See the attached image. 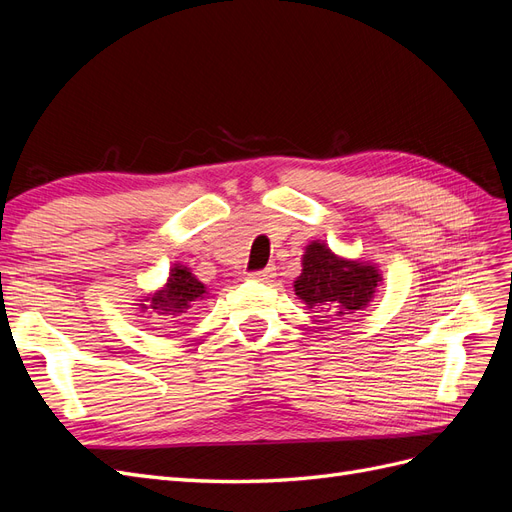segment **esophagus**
<instances>
[{
  "label": "esophagus",
  "mask_w": 512,
  "mask_h": 512,
  "mask_svg": "<svg viewBox=\"0 0 512 512\" xmlns=\"http://www.w3.org/2000/svg\"><path fill=\"white\" fill-rule=\"evenodd\" d=\"M250 277H252V280H256V282H271L273 277H275V269L267 267V269H262V271H254V273H250Z\"/></svg>",
  "instance_id": "1"
}]
</instances>
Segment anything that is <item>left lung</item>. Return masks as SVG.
I'll return each mask as SVG.
<instances>
[{
  "instance_id": "obj_1",
  "label": "left lung",
  "mask_w": 512,
  "mask_h": 512,
  "mask_svg": "<svg viewBox=\"0 0 512 512\" xmlns=\"http://www.w3.org/2000/svg\"><path fill=\"white\" fill-rule=\"evenodd\" d=\"M301 267V275L294 280V294L307 309L335 316L361 312L376 297V288L382 282V273L374 262L337 256L322 241H312L305 247Z\"/></svg>"
}]
</instances>
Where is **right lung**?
<instances>
[{
    "label": "right lung",
    "mask_w": 512,
    "mask_h": 512,
    "mask_svg": "<svg viewBox=\"0 0 512 512\" xmlns=\"http://www.w3.org/2000/svg\"><path fill=\"white\" fill-rule=\"evenodd\" d=\"M207 294V286L200 282L188 267L177 262V265L170 269L166 284L156 292L147 294V297H143L141 303L136 305L141 307V312L175 318L192 309L196 301H203Z\"/></svg>",
    "instance_id": "1"
}]
</instances>
